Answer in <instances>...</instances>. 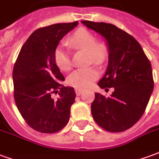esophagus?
<instances>
[{
  "mask_svg": "<svg viewBox=\"0 0 159 159\" xmlns=\"http://www.w3.org/2000/svg\"><path fill=\"white\" fill-rule=\"evenodd\" d=\"M75 92H76V95H77V96H79L80 94L83 92V90L81 89H75Z\"/></svg>",
  "mask_w": 159,
  "mask_h": 159,
  "instance_id": "esophagus-1",
  "label": "esophagus"
}]
</instances>
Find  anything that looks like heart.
<instances>
[{
	"label": "heart",
	"mask_w": 159,
	"mask_h": 159,
	"mask_svg": "<svg viewBox=\"0 0 159 159\" xmlns=\"http://www.w3.org/2000/svg\"><path fill=\"white\" fill-rule=\"evenodd\" d=\"M67 45L74 49H84L88 52V62L102 64L109 55V46L103 40H96V36L91 30L81 27L77 29L67 40ZM56 66L64 71L69 70L71 66V58L69 48L66 46L57 47L53 52ZM100 70L96 66L81 67L70 74L67 78L69 85L78 89L89 87L98 79Z\"/></svg>",
	"instance_id": "obj_1"
}]
</instances>
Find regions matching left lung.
I'll use <instances>...</instances> for the list:
<instances>
[{
	"mask_svg": "<svg viewBox=\"0 0 159 159\" xmlns=\"http://www.w3.org/2000/svg\"><path fill=\"white\" fill-rule=\"evenodd\" d=\"M83 25L103 36L109 46L107 71L100 89L113 88L110 97L95 93L91 112L96 123L109 132H123L139 121L153 91L150 60L129 33L107 23L84 20Z\"/></svg>",
	"mask_w": 159,
	"mask_h": 159,
	"instance_id": "left-lung-1",
	"label": "left lung"
}]
</instances>
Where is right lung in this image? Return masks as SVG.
I'll return each instance as SVG.
<instances>
[{"mask_svg":"<svg viewBox=\"0 0 159 159\" xmlns=\"http://www.w3.org/2000/svg\"><path fill=\"white\" fill-rule=\"evenodd\" d=\"M78 25L55 24L39 28L20 49L12 71L16 106L26 123L40 133H56L66 127L75 101L73 88L56 66L53 52L65 35ZM59 92L58 100L51 95Z\"/></svg>","mask_w":159,"mask_h":159,"instance_id":"1","label":"right lung"}]
</instances>
